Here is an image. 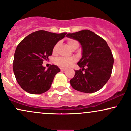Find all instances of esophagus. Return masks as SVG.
Returning <instances> with one entry per match:
<instances>
[{"label": "esophagus", "instance_id": "34e87169", "mask_svg": "<svg viewBox=\"0 0 131 131\" xmlns=\"http://www.w3.org/2000/svg\"><path fill=\"white\" fill-rule=\"evenodd\" d=\"M61 71H63V72H64V71L66 70V69H65V68H61Z\"/></svg>", "mask_w": 131, "mask_h": 131}]
</instances>
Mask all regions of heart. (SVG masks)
<instances>
[{
    "mask_svg": "<svg viewBox=\"0 0 131 131\" xmlns=\"http://www.w3.org/2000/svg\"><path fill=\"white\" fill-rule=\"evenodd\" d=\"M67 43L72 49L75 48H78L79 46V42L75 39H70L67 40ZM58 46V43H56L54 46L53 48V52L54 53L56 51ZM75 61V58L73 57L71 58H64V57H59L56 58L54 60V64L56 65L61 67H69L70 64L73 63Z\"/></svg>",
    "mask_w": 131,
    "mask_h": 131,
    "instance_id": "b5f03b06",
    "label": "heart"
}]
</instances>
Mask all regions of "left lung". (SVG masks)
I'll return each mask as SVG.
<instances>
[{
    "instance_id": "obj_1",
    "label": "left lung",
    "mask_w": 131,
    "mask_h": 131,
    "mask_svg": "<svg viewBox=\"0 0 131 131\" xmlns=\"http://www.w3.org/2000/svg\"><path fill=\"white\" fill-rule=\"evenodd\" d=\"M66 36L78 41L83 48V56L77 63L83 69L75 71L70 81L72 88L84 93L100 90L110 78L114 64V57L106 41L88 30Z\"/></svg>"
}]
</instances>
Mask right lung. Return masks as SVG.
Instances as JSON below:
<instances>
[{
	"instance_id": "obj_1",
	"label": "right lung",
	"mask_w": 131,
	"mask_h": 131,
	"mask_svg": "<svg viewBox=\"0 0 131 131\" xmlns=\"http://www.w3.org/2000/svg\"><path fill=\"white\" fill-rule=\"evenodd\" d=\"M66 34L39 30L30 34L19 43L14 53L13 69L22 89L31 94H41L50 88L60 69L51 65L46 70L43 61L52 54L53 47Z\"/></svg>"
}]
</instances>
